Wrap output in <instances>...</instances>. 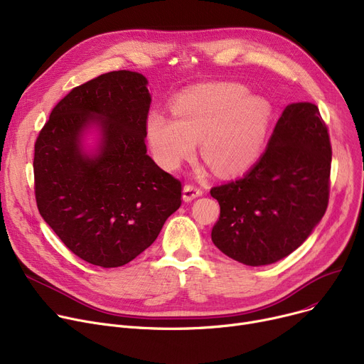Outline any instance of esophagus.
<instances>
[{
    "label": "esophagus",
    "mask_w": 364,
    "mask_h": 364,
    "mask_svg": "<svg viewBox=\"0 0 364 364\" xmlns=\"http://www.w3.org/2000/svg\"><path fill=\"white\" fill-rule=\"evenodd\" d=\"M202 195H203V190L200 187L195 186V184H186L184 188H183V199L186 202L193 200V199H196Z\"/></svg>",
    "instance_id": "obj_1"
}]
</instances>
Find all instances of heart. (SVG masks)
<instances>
[{
    "label": "heart",
    "mask_w": 364,
    "mask_h": 364,
    "mask_svg": "<svg viewBox=\"0 0 364 364\" xmlns=\"http://www.w3.org/2000/svg\"><path fill=\"white\" fill-rule=\"evenodd\" d=\"M174 118L153 112L147 119V139L156 161L177 169L196 151L221 174L250 169L261 156L269 132V102L251 95L237 82H209L180 94L172 105Z\"/></svg>",
    "instance_id": "obj_1"
}]
</instances>
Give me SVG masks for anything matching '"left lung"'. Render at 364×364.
<instances>
[{"mask_svg": "<svg viewBox=\"0 0 364 364\" xmlns=\"http://www.w3.org/2000/svg\"><path fill=\"white\" fill-rule=\"evenodd\" d=\"M331 162V139L318 107L286 106L259 161L242 178L211 188L220 203L214 245L254 267L288 257L326 213Z\"/></svg>", "mask_w": 364, "mask_h": 364, "instance_id": "obj_1", "label": "left lung"}]
</instances>
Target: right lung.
Returning a JSON list of instances; mask_svg holds the SVG:
<instances>
[{
  "mask_svg": "<svg viewBox=\"0 0 364 364\" xmlns=\"http://www.w3.org/2000/svg\"><path fill=\"white\" fill-rule=\"evenodd\" d=\"M146 85L141 73L113 70L75 87L35 141L38 211L69 251L105 269L147 250L181 205V181L147 155ZM90 124L102 134L97 156L82 150Z\"/></svg>",
  "mask_w": 364,
  "mask_h": 364,
  "instance_id": "right-lung-1",
  "label": "right lung"
}]
</instances>
